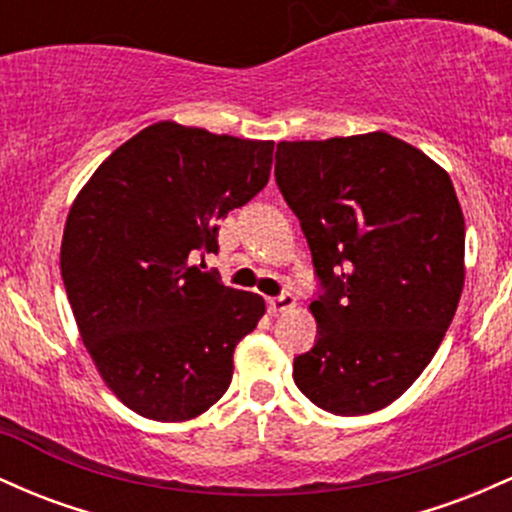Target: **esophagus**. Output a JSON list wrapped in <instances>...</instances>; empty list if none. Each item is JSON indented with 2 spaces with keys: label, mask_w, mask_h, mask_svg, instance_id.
I'll return each instance as SVG.
<instances>
[{
  "label": "esophagus",
  "mask_w": 512,
  "mask_h": 512,
  "mask_svg": "<svg viewBox=\"0 0 512 512\" xmlns=\"http://www.w3.org/2000/svg\"><path fill=\"white\" fill-rule=\"evenodd\" d=\"M295 304H297L295 297H292L290 292H283V295L271 297V300H268V312H271V314L287 312V309H292V307H295Z\"/></svg>",
  "instance_id": "34e87169"
}]
</instances>
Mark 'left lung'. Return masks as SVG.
<instances>
[{
    "instance_id": "8db88e82",
    "label": "left lung",
    "mask_w": 512,
    "mask_h": 512,
    "mask_svg": "<svg viewBox=\"0 0 512 512\" xmlns=\"http://www.w3.org/2000/svg\"><path fill=\"white\" fill-rule=\"evenodd\" d=\"M275 183L312 251L314 348L295 384L319 409L363 416L426 370L464 285V215L450 176L387 132L278 142Z\"/></svg>"
}]
</instances>
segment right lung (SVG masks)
<instances>
[{"mask_svg":"<svg viewBox=\"0 0 512 512\" xmlns=\"http://www.w3.org/2000/svg\"><path fill=\"white\" fill-rule=\"evenodd\" d=\"M273 142L162 120L120 145L74 200L62 234L67 300L103 382L152 421H188L222 399L234 348L266 302L195 258L217 220L266 188Z\"/></svg>","mask_w":512,"mask_h":512,"instance_id":"add662e5","label":"right lung"}]
</instances>
